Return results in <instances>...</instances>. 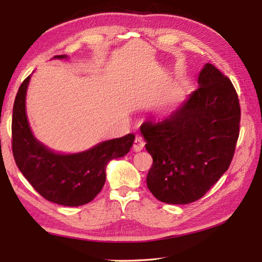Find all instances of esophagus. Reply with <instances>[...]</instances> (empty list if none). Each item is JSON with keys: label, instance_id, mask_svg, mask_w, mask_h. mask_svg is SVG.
<instances>
[{"label": "esophagus", "instance_id": "34e87169", "mask_svg": "<svg viewBox=\"0 0 262 262\" xmlns=\"http://www.w3.org/2000/svg\"><path fill=\"white\" fill-rule=\"evenodd\" d=\"M144 146H145V142H144L143 138L141 136H136L134 144H133V149L135 152H140L144 148Z\"/></svg>", "mask_w": 262, "mask_h": 262}]
</instances>
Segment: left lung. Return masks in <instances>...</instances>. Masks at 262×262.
<instances>
[{
    "mask_svg": "<svg viewBox=\"0 0 262 262\" xmlns=\"http://www.w3.org/2000/svg\"><path fill=\"white\" fill-rule=\"evenodd\" d=\"M198 84L173 114L141 126L153 158L147 188L166 204L202 198L229 169L235 152L241 108L231 80L207 63Z\"/></svg>",
    "mask_w": 262,
    "mask_h": 262,
    "instance_id": "left-lung-1",
    "label": "left lung"
}]
</instances>
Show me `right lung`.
<instances>
[{"label": "right lung", "instance_id": "obj_1", "mask_svg": "<svg viewBox=\"0 0 262 262\" xmlns=\"http://www.w3.org/2000/svg\"><path fill=\"white\" fill-rule=\"evenodd\" d=\"M55 58H66L58 55ZM30 75L21 83L12 114V152L21 173L41 197L63 206L90 203L105 182V166L124 157L135 136L127 134L98 144L85 152L59 154L33 137L26 115V93Z\"/></svg>", "mask_w": 262, "mask_h": 262}]
</instances>
